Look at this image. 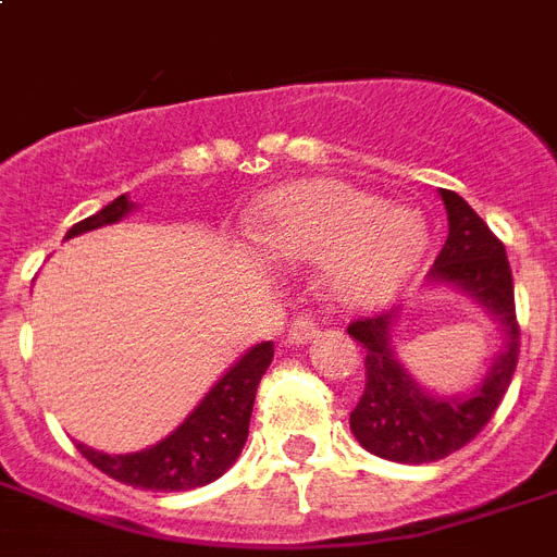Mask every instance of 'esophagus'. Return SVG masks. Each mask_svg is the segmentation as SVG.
Wrapping results in <instances>:
<instances>
[{"mask_svg":"<svg viewBox=\"0 0 557 557\" xmlns=\"http://www.w3.org/2000/svg\"><path fill=\"white\" fill-rule=\"evenodd\" d=\"M318 332H321V326L314 323L312 314H297L295 321L288 323L286 344L288 347H304L312 338H318Z\"/></svg>","mask_w":557,"mask_h":557,"instance_id":"obj_1","label":"esophagus"}]
</instances>
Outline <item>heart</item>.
<instances>
[{"mask_svg": "<svg viewBox=\"0 0 557 557\" xmlns=\"http://www.w3.org/2000/svg\"><path fill=\"white\" fill-rule=\"evenodd\" d=\"M257 239L274 260H323V288L349 309L384 304L422 260L428 231L413 210L344 182L314 178L271 193Z\"/></svg>", "mask_w": 557, "mask_h": 557, "instance_id": "1", "label": "heart"}]
</instances>
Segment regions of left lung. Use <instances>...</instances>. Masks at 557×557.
<instances>
[{
  "instance_id": "1",
  "label": "left lung",
  "mask_w": 557,
  "mask_h": 557,
  "mask_svg": "<svg viewBox=\"0 0 557 557\" xmlns=\"http://www.w3.org/2000/svg\"><path fill=\"white\" fill-rule=\"evenodd\" d=\"M448 210V239L433 262V283L457 286L488 309L503 323L506 349L494 358L483 387L462 398H436L424 393L405 367L396 361L389 344L393 314L358 318L347 326L367 349V384L349 413V428L370 454L389 462L422 466L459 450L483 431L511 384L520 356V326L515 314V283L506 245L474 208L454 190H440Z\"/></svg>"
}]
</instances>
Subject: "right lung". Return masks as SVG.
I'll list each match as a JSON object with an SVG mask.
<instances>
[{
  "label": "right lung",
  "mask_w": 557,
  "mask_h": 557,
  "mask_svg": "<svg viewBox=\"0 0 557 557\" xmlns=\"http://www.w3.org/2000/svg\"><path fill=\"white\" fill-rule=\"evenodd\" d=\"M133 210V201L117 196L107 208L98 210L95 216L83 219L65 234L72 239L77 234L95 231L100 225H112ZM274 358V344H257L236 361L222 379L213 384L201 405L152 448L138 454H100L77 442V450L89 459L91 466L109 474L112 480L133 488L147 492H190L199 485H208L225 474L234 466L245 440H248V422H251L253 396L257 384L269 370Z\"/></svg>",
  "instance_id": "add662e5"
}]
</instances>
